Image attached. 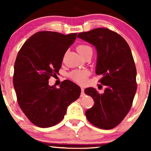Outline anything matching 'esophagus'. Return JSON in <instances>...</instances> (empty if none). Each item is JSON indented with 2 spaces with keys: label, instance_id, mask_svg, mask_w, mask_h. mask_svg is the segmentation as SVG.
Instances as JSON below:
<instances>
[{
  "label": "esophagus",
  "instance_id": "1",
  "mask_svg": "<svg viewBox=\"0 0 151 151\" xmlns=\"http://www.w3.org/2000/svg\"><path fill=\"white\" fill-rule=\"evenodd\" d=\"M81 96H85V93H84V88L82 87L81 88Z\"/></svg>",
  "mask_w": 151,
  "mask_h": 151
}]
</instances>
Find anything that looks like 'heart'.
I'll list each match as a JSON object with an SVG mask.
<instances>
[{
	"label": "heart",
	"instance_id": "obj_1",
	"mask_svg": "<svg viewBox=\"0 0 151 151\" xmlns=\"http://www.w3.org/2000/svg\"><path fill=\"white\" fill-rule=\"evenodd\" d=\"M77 50L82 57L89 52L92 53V48L90 45L85 44L80 45L78 46ZM88 76L89 72L87 70H73L69 74V77L73 81L81 85L85 84L86 83Z\"/></svg>",
	"mask_w": 151,
	"mask_h": 151
}]
</instances>
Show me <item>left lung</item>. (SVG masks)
I'll use <instances>...</instances> for the list:
<instances>
[{
    "label": "left lung",
    "mask_w": 151,
    "mask_h": 151,
    "mask_svg": "<svg viewBox=\"0 0 151 151\" xmlns=\"http://www.w3.org/2000/svg\"><path fill=\"white\" fill-rule=\"evenodd\" d=\"M78 38L95 46L96 74L102 76L99 82L106 86L104 94L93 87L85 89L94 101L85 115L93 125L111 129L127 115L137 92V69L131 50L120 35L105 28L80 33Z\"/></svg>",
    "instance_id": "1"
}]
</instances>
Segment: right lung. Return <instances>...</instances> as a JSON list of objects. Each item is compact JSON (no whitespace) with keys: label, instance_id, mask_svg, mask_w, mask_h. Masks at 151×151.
Here are the masks:
<instances>
[{"label":"right lung","instance_id":"add662e5","mask_svg":"<svg viewBox=\"0 0 151 151\" xmlns=\"http://www.w3.org/2000/svg\"><path fill=\"white\" fill-rule=\"evenodd\" d=\"M77 36L54 31H40L24 42L17 56L13 84L20 109L39 127L58 124L66 109L81 95L79 86L70 81L59 88L48 80L59 73L64 56Z\"/></svg>","mask_w":151,"mask_h":151}]
</instances>
